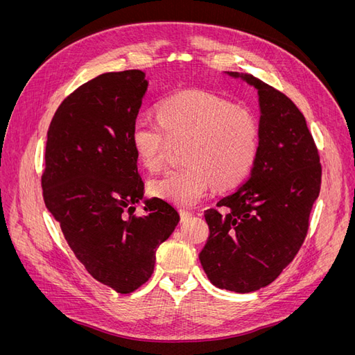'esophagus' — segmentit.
<instances>
[{"instance_id":"esophagus-1","label":"esophagus","mask_w":355,"mask_h":355,"mask_svg":"<svg viewBox=\"0 0 355 355\" xmlns=\"http://www.w3.org/2000/svg\"><path fill=\"white\" fill-rule=\"evenodd\" d=\"M179 214H180V222H187L192 216V213L188 210H179Z\"/></svg>"}]
</instances>
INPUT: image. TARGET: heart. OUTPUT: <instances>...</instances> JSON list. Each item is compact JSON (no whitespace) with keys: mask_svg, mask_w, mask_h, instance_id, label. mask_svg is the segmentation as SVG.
<instances>
[{"mask_svg":"<svg viewBox=\"0 0 355 355\" xmlns=\"http://www.w3.org/2000/svg\"><path fill=\"white\" fill-rule=\"evenodd\" d=\"M137 159L148 171L164 166L170 145H180L184 167L151 182V192L182 207L196 206L211 184L228 189L250 173L259 153L254 115L218 96L191 90L171 96L157 108V123L139 116L130 128Z\"/></svg>","mask_w":355,"mask_h":355,"instance_id":"b5f03b06","label":"heart"}]
</instances>
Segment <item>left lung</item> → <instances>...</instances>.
<instances>
[{
	"label": "left lung",
	"instance_id": "8db88e82",
	"mask_svg": "<svg viewBox=\"0 0 355 355\" xmlns=\"http://www.w3.org/2000/svg\"><path fill=\"white\" fill-rule=\"evenodd\" d=\"M259 94V153L250 178L204 211L210 235L200 262L213 286L250 293L271 284L302 245L320 194L321 164L305 116L286 94L228 72Z\"/></svg>",
	"mask_w": 355,
	"mask_h": 355
}]
</instances>
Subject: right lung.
Segmentation results:
<instances>
[{"instance_id":"obj_1","label":"right lung","mask_w":355,"mask_h":355,"mask_svg":"<svg viewBox=\"0 0 355 355\" xmlns=\"http://www.w3.org/2000/svg\"><path fill=\"white\" fill-rule=\"evenodd\" d=\"M148 89L145 72H106L60 103L50 123L42 197L77 259L116 293H132L154 272L155 252L175 231L176 209L144 198L130 128ZM129 216L127 217L126 214Z\"/></svg>"}]
</instances>
